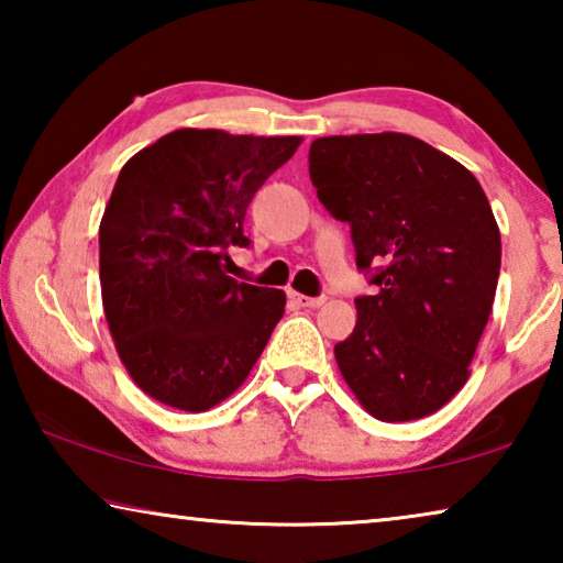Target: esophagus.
<instances>
[{
	"label": "esophagus",
	"mask_w": 563,
	"mask_h": 563,
	"mask_svg": "<svg viewBox=\"0 0 563 563\" xmlns=\"http://www.w3.org/2000/svg\"><path fill=\"white\" fill-rule=\"evenodd\" d=\"M290 298L298 308H320V305L325 302V298H308V295H300V292H292Z\"/></svg>",
	"instance_id": "obj_1"
}]
</instances>
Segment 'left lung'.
Segmentation results:
<instances>
[{"mask_svg": "<svg viewBox=\"0 0 563 563\" xmlns=\"http://www.w3.org/2000/svg\"><path fill=\"white\" fill-rule=\"evenodd\" d=\"M310 180L350 223L373 295L335 345L342 377L383 422L427 417L460 393L487 328L501 265L492 206L470 170L407 133L325 136Z\"/></svg>", "mask_w": 563, "mask_h": 563, "instance_id": "8db88e82", "label": "left lung"}]
</instances>
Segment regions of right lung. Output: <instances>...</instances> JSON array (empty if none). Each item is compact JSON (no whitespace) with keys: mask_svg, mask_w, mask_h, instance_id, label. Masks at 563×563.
I'll list each match as a JSON object with an SVG mask.
<instances>
[{"mask_svg":"<svg viewBox=\"0 0 563 563\" xmlns=\"http://www.w3.org/2000/svg\"><path fill=\"white\" fill-rule=\"evenodd\" d=\"M300 136L178 129L126 161L99 225L101 300L129 375L148 397L206 412L251 373L285 292L223 273L247 247L245 211Z\"/></svg>","mask_w":563,"mask_h":563,"instance_id":"obj_1","label":"right lung"}]
</instances>
